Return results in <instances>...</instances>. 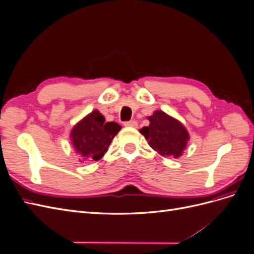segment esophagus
<instances>
[{"label": "esophagus", "instance_id": "obj_1", "mask_svg": "<svg viewBox=\"0 0 254 254\" xmlns=\"http://www.w3.org/2000/svg\"><path fill=\"white\" fill-rule=\"evenodd\" d=\"M124 126H126V127H137V123H136V121L124 122Z\"/></svg>", "mask_w": 254, "mask_h": 254}]
</instances>
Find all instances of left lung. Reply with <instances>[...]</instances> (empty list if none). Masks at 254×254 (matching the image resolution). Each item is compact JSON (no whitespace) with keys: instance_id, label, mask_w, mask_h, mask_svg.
<instances>
[{"instance_id":"1","label":"left lung","mask_w":254,"mask_h":254,"mask_svg":"<svg viewBox=\"0 0 254 254\" xmlns=\"http://www.w3.org/2000/svg\"><path fill=\"white\" fill-rule=\"evenodd\" d=\"M149 126L140 129L152 149L160 155L179 158L190 139L187 129L180 122L163 111H155L148 117Z\"/></svg>"}]
</instances>
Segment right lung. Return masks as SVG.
I'll return each mask as SVG.
<instances>
[{"mask_svg": "<svg viewBox=\"0 0 254 254\" xmlns=\"http://www.w3.org/2000/svg\"><path fill=\"white\" fill-rule=\"evenodd\" d=\"M120 130L118 123H106L101 112L92 111L74 126L71 132L74 148L78 152L80 161L101 159Z\"/></svg>", "mask_w": 254, "mask_h": 254, "instance_id": "right-lung-1", "label": "right lung"}]
</instances>
